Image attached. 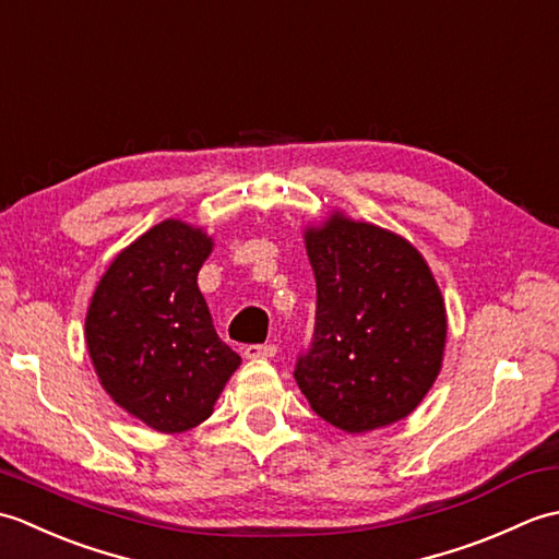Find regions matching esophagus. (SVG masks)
<instances>
[{
  "mask_svg": "<svg viewBox=\"0 0 559 559\" xmlns=\"http://www.w3.org/2000/svg\"><path fill=\"white\" fill-rule=\"evenodd\" d=\"M276 355V346L273 343H252V346L245 348L247 360H259V358H273Z\"/></svg>",
  "mask_w": 559,
  "mask_h": 559,
  "instance_id": "esophagus-1",
  "label": "esophagus"
}]
</instances>
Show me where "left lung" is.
Segmentation results:
<instances>
[{
	"label": "left lung",
	"instance_id": "obj_1",
	"mask_svg": "<svg viewBox=\"0 0 559 559\" xmlns=\"http://www.w3.org/2000/svg\"><path fill=\"white\" fill-rule=\"evenodd\" d=\"M317 281L310 350L295 382L312 411L358 435L411 415L442 370L447 310L423 254L341 211L305 230Z\"/></svg>",
	"mask_w": 559,
	"mask_h": 559
}]
</instances>
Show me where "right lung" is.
I'll use <instances>...</instances> for the list:
<instances>
[{"label":"right lung","instance_id":"1","mask_svg":"<svg viewBox=\"0 0 559 559\" xmlns=\"http://www.w3.org/2000/svg\"><path fill=\"white\" fill-rule=\"evenodd\" d=\"M211 249L185 221L153 225L112 259L88 305L86 346L103 389L165 435L204 423L242 362L197 286Z\"/></svg>","mask_w":559,"mask_h":559}]
</instances>
